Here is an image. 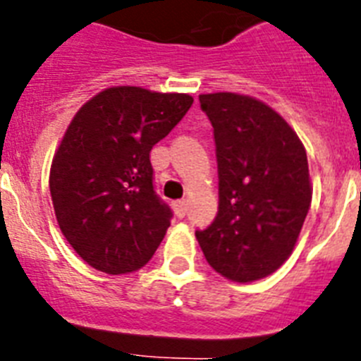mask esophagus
<instances>
[{
	"label": "esophagus",
	"mask_w": 361,
	"mask_h": 361,
	"mask_svg": "<svg viewBox=\"0 0 361 361\" xmlns=\"http://www.w3.org/2000/svg\"><path fill=\"white\" fill-rule=\"evenodd\" d=\"M174 212L176 215L180 217V219H183L187 214V202L185 200H178V202H174Z\"/></svg>",
	"instance_id": "34e87169"
}]
</instances>
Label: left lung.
Segmentation results:
<instances>
[{"label": "left lung", "mask_w": 361, "mask_h": 361, "mask_svg": "<svg viewBox=\"0 0 361 361\" xmlns=\"http://www.w3.org/2000/svg\"><path fill=\"white\" fill-rule=\"evenodd\" d=\"M198 101L214 127L219 212L195 234L226 279H262L290 257L307 217V155L290 125L257 99L208 93Z\"/></svg>", "instance_id": "1"}]
</instances>
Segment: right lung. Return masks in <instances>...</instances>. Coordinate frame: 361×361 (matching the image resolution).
Returning <instances> with one entry per match:
<instances>
[{"label":"right lung","instance_id":"add662e5","mask_svg":"<svg viewBox=\"0 0 361 361\" xmlns=\"http://www.w3.org/2000/svg\"><path fill=\"white\" fill-rule=\"evenodd\" d=\"M185 93L109 87L71 121L50 169L58 225L92 268L129 274L149 262L172 209L153 183L149 152L191 109Z\"/></svg>","mask_w":361,"mask_h":361}]
</instances>
